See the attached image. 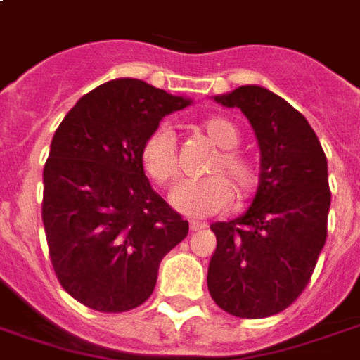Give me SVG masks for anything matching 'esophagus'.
Returning <instances> with one entry per match:
<instances>
[{
    "instance_id": "esophagus-1",
    "label": "esophagus",
    "mask_w": 360,
    "mask_h": 360,
    "mask_svg": "<svg viewBox=\"0 0 360 360\" xmlns=\"http://www.w3.org/2000/svg\"><path fill=\"white\" fill-rule=\"evenodd\" d=\"M204 224H198V221H191V224H188V229H191V231H193V233H195V231H202L204 229Z\"/></svg>"
}]
</instances>
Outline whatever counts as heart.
<instances>
[{
  "label": "heart",
  "instance_id": "b5f03b06",
  "mask_svg": "<svg viewBox=\"0 0 360 360\" xmlns=\"http://www.w3.org/2000/svg\"><path fill=\"white\" fill-rule=\"evenodd\" d=\"M202 133L216 146L206 167V179L185 181L173 188L169 202L177 212L188 218H206L224 212L231 204V191L235 202L245 204L258 188V165L255 160L241 152V133L226 117H210L202 121ZM141 165L150 181L160 187L169 185L179 173L177 141L169 127H156L146 134L141 144Z\"/></svg>",
  "mask_w": 360,
  "mask_h": 360
}]
</instances>
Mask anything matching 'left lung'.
Wrapping results in <instances>:
<instances>
[{
  "instance_id": "8db88e82",
  "label": "left lung",
  "mask_w": 360,
  "mask_h": 360,
  "mask_svg": "<svg viewBox=\"0 0 360 360\" xmlns=\"http://www.w3.org/2000/svg\"><path fill=\"white\" fill-rule=\"evenodd\" d=\"M249 117L262 154L260 185L245 216L212 226L208 291L239 318L274 316L309 285L328 235V162L316 133L291 103L260 86L216 96Z\"/></svg>"
}]
</instances>
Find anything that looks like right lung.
I'll list each match as a JSON object with an SVG mask.
<instances>
[{
	"instance_id": "1",
	"label": "right lung",
	"mask_w": 360,
	"mask_h": 360,
	"mask_svg": "<svg viewBox=\"0 0 360 360\" xmlns=\"http://www.w3.org/2000/svg\"><path fill=\"white\" fill-rule=\"evenodd\" d=\"M191 100L136 79L84 94L61 121L44 165L42 221L59 283L98 312H127L148 299L162 258L188 233L150 187L141 144Z\"/></svg>"
}]
</instances>
